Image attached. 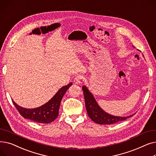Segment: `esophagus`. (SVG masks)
Wrapping results in <instances>:
<instances>
[{
    "mask_svg": "<svg viewBox=\"0 0 156 156\" xmlns=\"http://www.w3.org/2000/svg\"><path fill=\"white\" fill-rule=\"evenodd\" d=\"M83 79V78L82 76L78 75L75 78V79H74V83H75V84H79L81 83V81H82Z\"/></svg>",
    "mask_w": 156,
    "mask_h": 156,
    "instance_id": "obj_1",
    "label": "esophagus"
}]
</instances>
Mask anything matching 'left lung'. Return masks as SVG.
<instances>
[{"instance_id":"8db88e82","label":"left lung","mask_w":156,"mask_h":156,"mask_svg":"<svg viewBox=\"0 0 156 156\" xmlns=\"http://www.w3.org/2000/svg\"><path fill=\"white\" fill-rule=\"evenodd\" d=\"M85 98V107L89 118L97 124L111 125L118 122L124 121L129 117H132L134 114L126 117H119L112 116L104 111L95 101L92 94L88 91L85 86L82 87Z\"/></svg>"}]
</instances>
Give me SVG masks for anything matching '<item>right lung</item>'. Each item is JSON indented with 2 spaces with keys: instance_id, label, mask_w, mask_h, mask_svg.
Returning a JSON list of instances; mask_svg holds the SVG:
<instances>
[{
  "instance_id": "obj_1",
  "label": "right lung",
  "mask_w": 156,
  "mask_h": 156,
  "mask_svg": "<svg viewBox=\"0 0 156 156\" xmlns=\"http://www.w3.org/2000/svg\"><path fill=\"white\" fill-rule=\"evenodd\" d=\"M72 84V83H70L68 85L62 87L48 102L37 108L26 109L16 104L13 100L12 101L16 108L24 118L38 123H50L58 116L61 100L66 92Z\"/></svg>"
}]
</instances>
